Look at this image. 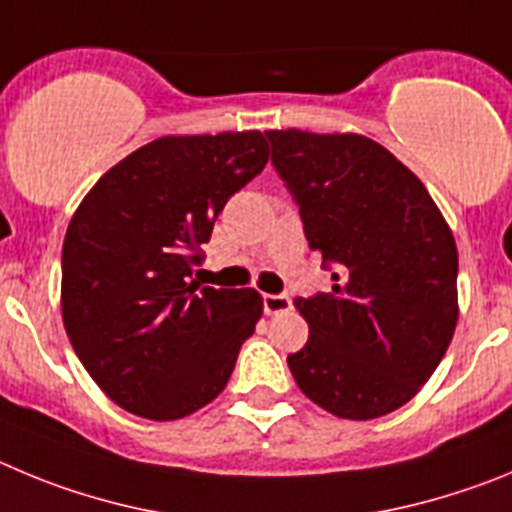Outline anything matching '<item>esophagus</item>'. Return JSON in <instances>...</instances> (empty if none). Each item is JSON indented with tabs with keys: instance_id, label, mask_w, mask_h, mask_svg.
Listing matches in <instances>:
<instances>
[{
	"instance_id": "obj_1",
	"label": "esophagus",
	"mask_w": 512,
	"mask_h": 512,
	"mask_svg": "<svg viewBox=\"0 0 512 512\" xmlns=\"http://www.w3.org/2000/svg\"><path fill=\"white\" fill-rule=\"evenodd\" d=\"M262 306H265L267 316H280V313H288L293 308V301L288 296H273V293H267L262 298Z\"/></svg>"
}]
</instances>
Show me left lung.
<instances>
[{"label":"left lung","instance_id":"obj_1","mask_svg":"<svg viewBox=\"0 0 512 512\" xmlns=\"http://www.w3.org/2000/svg\"><path fill=\"white\" fill-rule=\"evenodd\" d=\"M331 293L296 298L308 342L288 367L306 398L349 421L398 411L457 329V242L416 173L354 132H265Z\"/></svg>","mask_w":512,"mask_h":512}]
</instances>
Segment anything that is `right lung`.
I'll return each instance as SVG.
<instances>
[{
  "instance_id": "1",
  "label": "right lung",
  "mask_w": 512,
  "mask_h": 512,
  "mask_svg": "<svg viewBox=\"0 0 512 512\" xmlns=\"http://www.w3.org/2000/svg\"><path fill=\"white\" fill-rule=\"evenodd\" d=\"M262 132L168 135L119 160L63 242V326L94 382L150 421L191 416L227 388L262 316L255 288H201L216 216L267 163Z\"/></svg>"
}]
</instances>
